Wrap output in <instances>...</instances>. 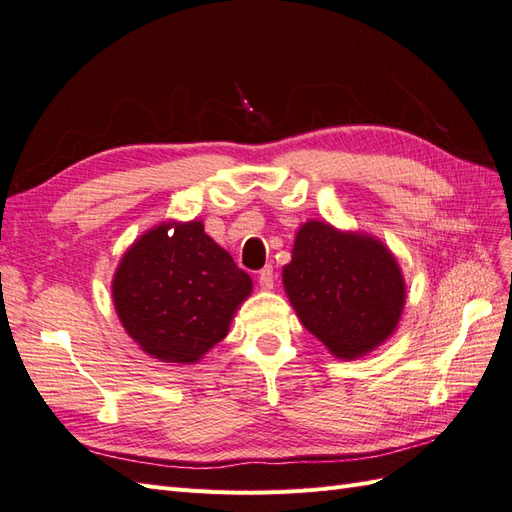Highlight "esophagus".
<instances>
[{
    "label": "esophagus",
    "mask_w": 512,
    "mask_h": 512,
    "mask_svg": "<svg viewBox=\"0 0 512 512\" xmlns=\"http://www.w3.org/2000/svg\"><path fill=\"white\" fill-rule=\"evenodd\" d=\"M257 281H259L261 290H272V285H274V270H272V266L261 268Z\"/></svg>",
    "instance_id": "34e87169"
}]
</instances>
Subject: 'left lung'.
<instances>
[{
	"instance_id": "1",
	"label": "left lung",
	"mask_w": 512,
	"mask_h": 512,
	"mask_svg": "<svg viewBox=\"0 0 512 512\" xmlns=\"http://www.w3.org/2000/svg\"><path fill=\"white\" fill-rule=\"evenodd\" d=\"M283 285L305 329L337 359L381 346L396 331L406 298L398 261L381 240L320 220L298 229Z\"/></svg>"
}]
</instances>
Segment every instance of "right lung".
<instances>
[{
    "instance_id": "obj_1",
    "label": "right lung",
    "mask_w": 512,
    "mask_h": 512,
    "mask_svg": "<svg viewBox=\"0 0 512 512\" xmlns=\"http://www.w3.org/2000/svg\"><path fill=\"white\" fill-rule=\"evenodd\" d=\"M253 281L203 231V222H162L127 248L112 281L127 335L166 363H196L229 333Z\"/></svg>"
}]
</instances>
